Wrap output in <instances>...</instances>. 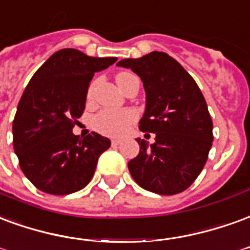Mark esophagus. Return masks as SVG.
Instances as JSON below:
<instances>
[{
    "instance_id": "1",
    "label": "esophagus",
    "mask_w": 250,
    "mask_h": 250,
    "mask_svg": "<svg viewBox=\"0 0 250 250\" xmlns=\"http://www.w3.org/2000/svg\"><path fill=\"white\" fill-rule=\"evenodd\" d=\"M120 144H121V140H112L113 146H117V145H120Z\"/></svg>"
}]
</instances>
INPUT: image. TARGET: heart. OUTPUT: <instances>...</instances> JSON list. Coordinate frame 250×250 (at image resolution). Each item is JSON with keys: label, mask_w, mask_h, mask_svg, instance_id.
Listing matches in <instances>:
<instances>
[{"label": "heart", "mask_w": 250, "mask_h": 250, "mask_svg": "<svg viewBox=\"0 0 250 250\" xmlns=\"http://www.w3.org/2000/svg\"><path fill=\"white\" fill-rule=\"evenodd\" d=\"M127 76L129 73H120L116 77V81L117 83H121ZM92 89L93 86L90 87V92ZM134 120H136V114L130 110H104L94 118V127L103 134L118 137L127 132V129L134 123Z\"/></svg>", "instance_id": "obj_1"}]
</instances>
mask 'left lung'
<instances>
[{
	"label": "left lung",
	"mask_w": 250,
	"mask_h": 250,
	"mask_svg": "<svg viewBox=\"0 0 250 250\" xmlns=\"http://www.w3.org/2000/svg\"><path fill=\"white\" fill-rule=\"evenodd\" d=\"M117 65L141 78L146 106L140 129L156 134L150 146L137 138L140 153L127 163L129 172L149 192H184L201 173L212 147L213 123L200 87L167 53L125 58Z\"/></svg>",
	"instance_id": "obj_1"
}]
</instances>
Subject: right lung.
<instances>
[{
  "label": "right lung",
  "instance_id": "right-lung-1",
  "mask_svg": "<svg viewBox=\"0 0 250 250\" xmlns=\"http://www.w3.org/2000/svg\"><path fill=\"white\" fill-rule=\"evenodd\" d=\"M116 61L61 49L25 87L13 121V146L21 170L37 189L63 196L81 190L92 180L110 140L94 132L80 138L72 129L85 110L94 73Z\"/></svg>",
  "mask_w": 250,
  "mask_h": 250
}]
</instances>
